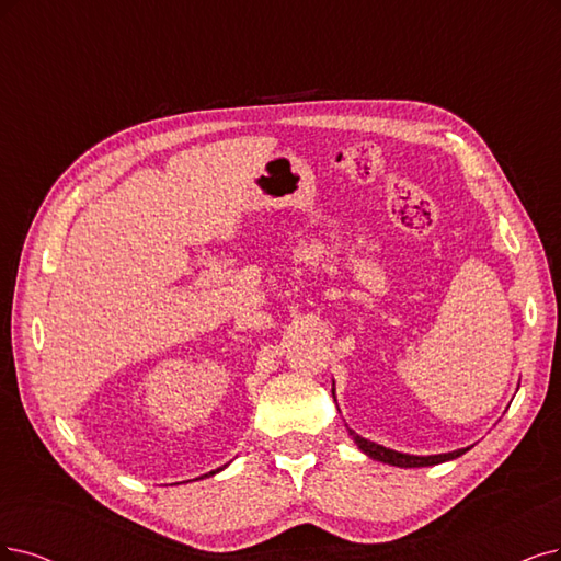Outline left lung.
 Listing matches in <instances>:
<instances>
[{
    "label": "left lung",
    "mask_w": 561,
    "mask_h": 561,
    "mask_svg": "<svg viewBox=\"0 0 561 561\" xmlns=\"http://www.w3.org/2000/svg\"><path fill=\"white\" fill-rule=\"evenodd\" d=\"M351 434H354V432H351ZM354 439H356L358 448L365 455H369L371 460H379V462H386V465H392V467H432V465H439V462H448V460L460 458V455H465L469 450V448H460V450H453V453L427 455V458H421V455H407V453L383 448V446H379L375 442H367V439L358 437V434H354Z\"/></svg>",
    "instance_id": "left-lung-1"
}]
</instances>
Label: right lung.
Segmentation results:
<instances>
[{
    "mask_svg": "<svg viewBox=\"0 0 561 561\" xmlns=\"http://www.w3.org/2000/svg\"><path fill=\"white\" fill-rule=\"evenodd\" d=\"M210 473H215V471H210Z\"/></svg>",
    "mask_w": 561,
    "mask_h": 561,
    "instance_id": "add662e5",
    "label": "right lung"
}]
</instances>
